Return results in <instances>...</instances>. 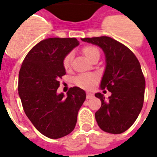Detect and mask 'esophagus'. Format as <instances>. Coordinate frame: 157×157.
Here are the masks:
<instances>
[{
  "instance_id": "esophagus-1",
  "label": "esophagus",
  "mask_w": 157,
  "mask_h": 157,
  "mask_svg": "<svg viewBox=\"0 0 157 157\" xmlns=\"http://www.w3.org/2000/svg\"><path fill=\"white\" fill-rule=\"evenodd\" d=\"M94 97V94L91 93H86V99H90V98H92Z\"/></svg>"
}]
</instances>
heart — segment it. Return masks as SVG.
Returning a JSON list of instances; mask_svg holds the SVG:
<instances>
[{"label": "heart", "instance_id": "b5f03b06", "mask_svg": "<svg viewBox=\"0 0 157 157\" xmlns=\"http://www.w3.org/2000/svg\"><path fill=\"white\" fill-rule=\"evenodd\" d=\"M84 55L89 60L91 59L95 55L99 54V51L97 48H95L94 46H86L83 48ZM72 59H73V53L70 52L67 56L64 57L63 60V66L66 70L69 69L71 65ZM98 81V75L96 74L92 73H85L81 74L76 76L74 79L75 83L79 86V87L82 88V89L90 90L94 87V86Z\"/></svg>", "mask_w": 157, "mask_h": 157}]
</instances>
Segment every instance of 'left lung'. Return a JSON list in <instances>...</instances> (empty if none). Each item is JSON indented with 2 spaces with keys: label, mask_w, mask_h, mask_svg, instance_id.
<instances>
[{
  "label": "left lung",
  "mask_w": 157,
  "mask_h": 157,
  "mask_svg": "<svg viewBox=\"0 0 157 157\" xmlns=\"http://www.w3.org/2000/svg\"><path fill=\"white\" fill-rule=\"evenodd\" d=\"M97 45L105 57V69L100 88L111 95L95 94L101 101L95 119L101 130L113 134L126 131L135 122L144 103L145 79L140 64L126 46L108 36L81 39Z\"/></svg>",
  "instance_id": "obj_1"
}]
</instances>
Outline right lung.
<instances>
[{
  "instance_id": "add662e5",
  "label": "right lung",
  "mask_w": 157,
  "mask_h": 157,
  "mask_svg": "<svg viewBox=\"0 0 157 157\" xmlns=\"http://www.w3.org/2000/svg\"><path fill=\"white\" fill-rule=\"evenodd\" d=\"M79 44L75 38L42 40L28 53L19 72L18 92L25 114L47 137L61 138L74 130L86 92L77 86L58 94L66 75L63 60Z\"/></svg>"
}]
</instances>
